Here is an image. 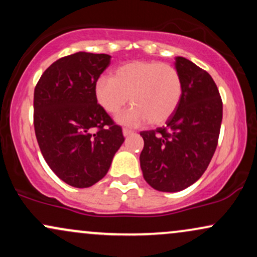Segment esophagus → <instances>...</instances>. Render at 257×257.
I'll return each mask as SVG.
<instances>
[{"label": "esophagus", "mask_w": 257, "mask_h": 257, "mask_svg": "<svg viewBox=\"0 0 257 257\" xmlns=\"http://www.w3.org/2000/svg\"><path fill=\"white\" fill-rule=\"evenodd\" d=\"M133 134H134V132L133 131H129V129H126V128L123 129V135H124L125 138L129 137V135H133Z\"/></svg>", "instance_id": "esophagus-1"}]
</instances>
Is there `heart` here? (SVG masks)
<instances>
[{
  "label": "heart",
  "instance_id": "heart-1",
  "mask_svg": "<svg viewBox=\"0 0 257 257\" xmlns=\"http://www.w3.org/2000/svg\"><path fill=\"white\" fill-rule=\"evenodd\" d=\"M184 95V83L172 65L150 60H135L120 65L111 78L99 77L94 96L108 114H116L129 102L132 108L117 120L125 125H152L168 122L178 110Z\"/></svg>",
  "mask_w": 257,
  "mask_h": 257
}]
</instances>
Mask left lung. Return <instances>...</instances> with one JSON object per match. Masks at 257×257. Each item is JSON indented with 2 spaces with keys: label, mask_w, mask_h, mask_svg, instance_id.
Masks as SVG:
<instances>
[{
  "label": "left lung",
  "mask_w": 257,
  "mask_h": 257,
  "mask_svg": "<svg viewBox=\"0 0 257 257\" xmlns=\"http://www.w3.org/2000/svg\"><path fill=\"white\" fill-rule=\"evenodd\" d=\"M184 95L167 126L141 132L144 179L161 192H179L198 180L213 158L222 122V101L211 76L192 61L175 58Z\"/></svg>",
  "instance_id": "8db88e82"
}]
</instances>
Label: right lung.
<instances>
[{"instance_id":"obj_1","label":"right lung","mask_w":257,"mask_h":257,"mask_svg":"<svg viewBox=\"0 0 257 257\" xmlns=\"http://www.w3.org/2000/svg\"><path fill=\"white\" fill-rule=\"evenodd\" d=\"M111 57L78 52L53 63L35 88L34 125L44 161L59 179L90 187L110 169L122 128L100 107L94 84ZM94 127L98 132L91 133Z\"/></svg>"}]
</instances>
